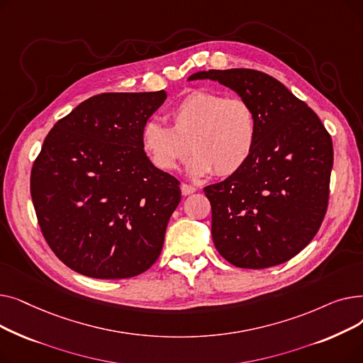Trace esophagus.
<instances>
[{
	"label": "esophagus",
	"instance_id": "34e87169",
	"mask_svg": "<svg viewBox=\"0 0 363 363\" xmlns=\"http://www.w3.org/2000/svg\"><path fill=\"white\" fill-rule=\"evenodd\" d=\"M181 191H182V194H184V196H189V194L196 193V191H197V188H196L194 185H189V184H182V185H181Z\"/></svg>",
	"mask_w": 363,
	"mask_h": 363
}]
</instances>
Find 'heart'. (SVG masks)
Wrapping results in <instances>:
<instances>
[{"label": "heart", "mask_w": 363, "mask_h": 363, "mask_svg": "<svg viewBox=\"0 0 363 363\" xmlns=\"http://www.w3.org/2000/svg\"><path fill=\"white\" fill-rule=\"evenodd\" d=\"M170 128L150 121L141 143L157 169L172 172L188 156L193 177H230L250 160L257 141V119L249 101L218 91H193L169 111Z\"/></svg>", "instance_id": "obj_1"}]
</instances>
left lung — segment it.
<instances>
[{"label":"left lung","mask_w":363,"mask_h":363,"mask_svg":"<svg viewBox=\"0 0 363 363\" xmlns=\"http://www.w3.org/2000/svg\"><path fill=\"white\" fill-rule=\"evenodd\" d=\"M249 101L257 119L253 155L237 174L204 188L216 250L238 268L290 260L316 235L330 197L333 141L308 104L253 69L203 70Z\"/></svg>","instance_id":"1"}]
</instances>
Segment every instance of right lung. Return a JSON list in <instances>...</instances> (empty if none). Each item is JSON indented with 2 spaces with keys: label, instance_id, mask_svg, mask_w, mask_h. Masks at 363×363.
Masks as SVG:
<instances>
[{
  "label": "right lung",
  "instance_id": "obj_1",
  "mask_svg": "<svg viewBox=\"0 0 363 363\" xmlns=\"http://www.w3.org/2000/svg\"><path fill=\"white\" fill-rule=\"evenodd\" d=\"M164 91L94 95L57 122L30 172L43 235L70 269L99 279L145 272L160 256L179 181L141 143Z\"/></svg>",
  "mask_w": 363,
  "mask_h": 363
}]
</instances>
